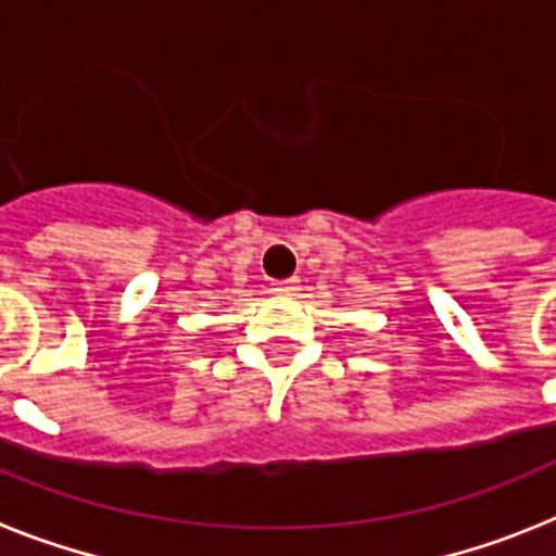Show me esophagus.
Here are the masks:
<instances>
[{"instance_id": "1", "label": "esophagus", "mask_w": 556, "mask_h": 556, "mask_svg": "<svg viewBox=\"0 0 556 556\" xmlns=\"http://www.w3.org/2000/svg\"><path fill=\"white\" fill-rule=\"evenodd\" d=\"M277 296H293L299 291V279H282V282H274L271 288Z\"/></svg>"}]
</instances>
